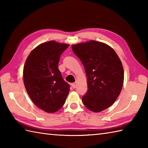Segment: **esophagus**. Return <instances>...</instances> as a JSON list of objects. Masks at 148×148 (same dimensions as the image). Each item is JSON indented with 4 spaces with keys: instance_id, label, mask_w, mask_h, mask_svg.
<instances>
[{
    "instance_id": "1",
    "label": "esophagus",
    "mask_w": 148,
    "mask_h": 148,
    "mask_svg": "<svg viewBox=\"0 0 148 148\" xmlns=\"http://www.w3.org/2000/svg\"><path fill=\"white\" fill-rule=\"evenodd\" d=\"M71 86H72V87L73 88H76V84H75V83H72L71 84Z\"/></svg>"
}]
</instances>
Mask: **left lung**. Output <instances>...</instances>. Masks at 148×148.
Masks as SVG:
<instances>
[{
	"label": "left lung",
	"instance_id": "obj_1",
	"mask_svg": "<svg viewBox=\"0 0 148 148\" xmlns=\"http://www.w3.org/2000/svg\"><path fill=\"white\" fill-rule=\"evenodd\" d=\"M74 53L85 67L87 92L82 97L89 110L109 108L119 95L124 83L122 62L114 49L105 43L90 40L72 45Z\"/></svg>",
	"mask_w": 148,
	"mask_h": 148
}]
</instances>
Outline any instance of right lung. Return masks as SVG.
I'll return each mask as SVG.
<instances>
[{
	"label": "right lung",
	"mask_w": 148,
	"mask_h": 148,
	"mask_svg": "<svg viewBox=\"0 0 148 148\" xmlns=\"http://www.w3.org/2000/svg\"><path fill=\"white\" fill-rule=\"evenodd\" d=\"M69 46L54 40L33 49L23 70L24 86L34 105L47 113L58 111L63 106L70 86L58 69L60 55Z\"/></svg>",
	"instance_id": "obj_1"
}]
</instances>
